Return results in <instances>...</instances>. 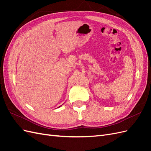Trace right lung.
<instances>
[{
  "mask_svg": "<svg viewBox=\"0 0 151 151\" xmlns=\"http://www.w3.org/2000/svg\"><path fill=\"white\" fill-rule=\"evenodd\" d=\"M59 107H60V106H59Z\"/></svg>",
  "mask_w": 151,
  "mask_h": 151,
  "instance_id": "add662e5",
  "label": "right lung"
}]
</instances>
